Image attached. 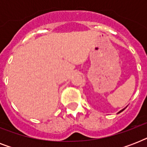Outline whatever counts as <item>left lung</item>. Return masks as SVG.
Instances as JSON below:
<instances>
[{
  "instance_id": "8db88e82",
  "label": "left lung",
  "mask_w": 147,
  "mask_h": 147,
  "mask_svg": "<svg viewBox=\"0 0 147 147\" xmlns=\"http://www.w3.org/2000/svg\"><path fill=\"white\" fill-rule=\"evenodd\" d=\"M126 107H124V108H123V109H122V110H121V111H119V112H118V113H117V114H119V113H121V112H122V111H123V110H124V109H125V108H126Z\"/></svg>"
}]
</instances>
